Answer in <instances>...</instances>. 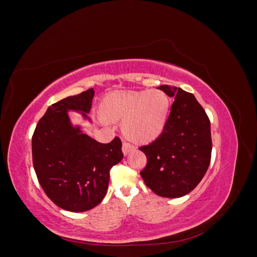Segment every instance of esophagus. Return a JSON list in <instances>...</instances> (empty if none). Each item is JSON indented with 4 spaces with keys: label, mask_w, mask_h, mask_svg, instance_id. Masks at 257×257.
<instances>
[{
    "label": "esophagus",
    "mask_w": 257,
    "mask_h": 257,
    "mask_svg": "<svg viewBox=\"0 0 257 257\" xmlns=\"http://www.w3.org/2000/svg\"><path fill=\"white\" fill-rule=\"evenodd\" d=\"M134 149L135 148L127 143H123V145H122V152L124 155H127L132 151H134Z\"/></svg>",
    "instance_id": "1"
}]
</instances>
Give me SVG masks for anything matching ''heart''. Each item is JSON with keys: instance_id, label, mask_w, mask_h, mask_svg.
<instances>
[{"instance_id": "obj_1", "label": "heart", "mask_w": 257, "mask_h": 257, "mask_svg": "<svg viewBox=\"0 0 257 257\" xmlns=\"http://www.w3.org/2000/svg\"><path fill=\"white\" fill-rule=\"evenodd\" d=\"M170 98L163 90L116 91L107 94L98 105V115L105 122H123L122 131L135 144L154 142L164 132Z\"/></svg>"}]
</instances>
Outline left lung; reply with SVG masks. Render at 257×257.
Wrapping results in <instances>:
<instances>
[{
	"mask_svg": "<svg viewBox=\"0 0 257 257\" xmlns=\"http://www.w3.org/2000/svg\"><path fill=\"white\" fill-rule=\"evenodd\" d=\"M159 89L175 102L163 134L139 148L147 157L141 176L157 195L177 198L195 189L209 167L212 150L210 120L192 93L167 84Z\"/></svg>",
	"mask_w": 257,
	"mask_h": 257,
	"instance_id": "left-lung-1",
	"label": "left lung"
}]
</instances>
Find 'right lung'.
<instances>
[{"instance_id": "add662e5", "label": "right lung", "mask_w": 257, "mask_h": 257, "mask_svg": "<svg viewBox=\"0 0 257 257\" xmlns=\"http://www.w3.org/2000/svg\"><path fill=\"white\" fill-rule=\"evenodd\" d=\"M94 90L54 103L38 121L32 137L35 173L44 192L58 207L83 212L105 197L109 170L122 160V143L100 144L74 126L68 111L89 119Z\"/></svg>"}]
</instances>
